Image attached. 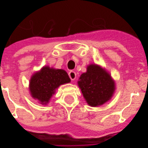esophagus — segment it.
Masks as SVG:
<instances>
[{
  "label": "esophagus",
  "instance_id": "34e87169",
  "mask_svg": "<svg viewBox=\"0 0 148 148\" xmlns=\"http://www.w3.org/2000/svg\"><path fill=\"white\" fill-rule=\"evenodd\" d=\"M68 75H69V77L71 78V81H74V80L76 79L77 74L74 71H70L69 74H68Z\"/></svg>",
  "mask_w": 148,
  "mask_h": 148
}]
</instances>
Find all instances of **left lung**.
<instances>
[{
	"instance_id": "8db88e82",
	"label": "left lung",
	"mask_w": 148,
	"mask_h": 148,
	"mask_svg": "<svg viewBox=\"0 0 148 148\" xmlns=\"http://www.w3.org/2000/svg\"><path fill=\"white\" fill-rule=\"evenodd\" d=\"M87 103L97 107L106 103L112 97L115 84L110 74L97 64H90L87 71L81 74L77 81Z\"/></svg>"
}]
</instances>
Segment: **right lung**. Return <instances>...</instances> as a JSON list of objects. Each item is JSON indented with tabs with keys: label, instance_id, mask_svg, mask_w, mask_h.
Masks as SVG:
<instances>
[{
	"label": "right lung",
	"instance_id": "obj_1",
	"mask_svg": "<svg viewBox=\"0 0 148 148\" xmlns=\"http://www.w3.org/2000/svg\"><path fill=\"white\" fill-rule=\"evenodd\" d=\"M69 82L71 79L64 70L46 66L32 75L29 88L31 97L40 101L41 104H47L56 89L61 84Z\"/></svg>",
	"mask_w": 148,
	"mask_h": 148
}]
</instances>
